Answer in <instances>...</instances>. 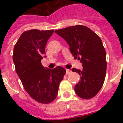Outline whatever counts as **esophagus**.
<instances>
[{"label": "esophagus", "instance_id": "obj_1", "mask_svg": "<svg viewBox=\"0 0 123 123\" xmlns=\"http://www.w3.org/2000/svg\"><path fill=\"white\" fill-rule=\"evenodd\" d=\"M71 72H72V71H71L70 70H68V69L66 70V74H70V73H71Z\"/></svg>", "mask_w": 123, "mask_h": 123}]
</instances>
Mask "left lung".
Returning a JSON list of instances; mask_svg holds the SVG:
<instances>
[{
    "label": "left lung",
    "instance_id": "left-lung-1",
    "mask_svg": "<svg viewBox=\"0 0 123 123\" xmlns=\"http://www.w3.org/2000/svg\"><path fill=\"white\" fill-rule=\"evenodd\" d=\"M55 32L67 41L74 59L82 65V70L72 69L80 76L74 87L76 93L86 99L94 97L103 86L107 69L105 50L101 39L84 25L70 26Z\"/></svg>",
    "mask_w": 123,
    "mask_h": 123
}]
</instances>
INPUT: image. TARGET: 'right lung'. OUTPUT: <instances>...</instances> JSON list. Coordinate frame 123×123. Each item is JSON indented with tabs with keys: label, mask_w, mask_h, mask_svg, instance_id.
Returning <instances> with one entry per match:
<instances>
[{
	"label": "right lung",
	"mask_w": 123,
	"mask_h": 123,
	"mask_svg": "<svg viewBox=\"0 0 123 123\" xmlns=\"http://www.w3.org/2000/svg\"><path fill=\"white\" fill-rule=\"evenodd\" d=\"M53 30H31L23 33L16 43L13 61L23 86L31 97L41 103L53 101L66 70L60 66L45 68L41 61L45 57V46Z\"/></svg>",
	"instance_id": "1"
}]
</instances>
